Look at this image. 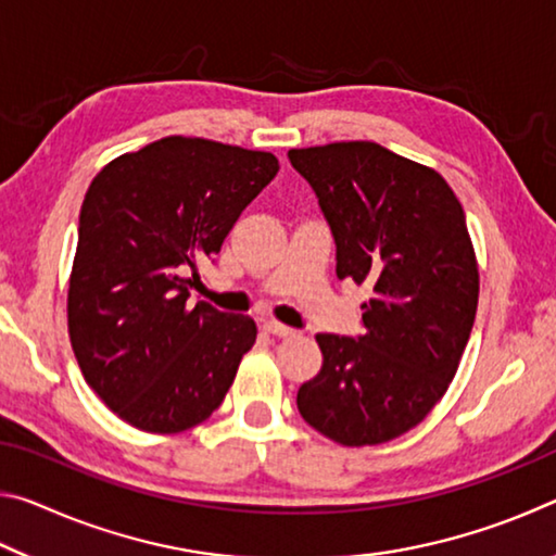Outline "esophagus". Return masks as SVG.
<instances>
[{"instance_id":"obj_1","label":"esophagus","mask_w":556,"mask_h":556,"mask_svg":"<svg viewBox=\"0 0 556 556\" xmlns=\"http://www.w3.org/2000/svg\"><path fill=\"white\" fill-rule=\"evenodd\" d=\"M265 331H267L269 336H277V338H289V336L296 333L294 328H289V326H285V324H277V321H265Z\"/></svg>"}]
</instances>
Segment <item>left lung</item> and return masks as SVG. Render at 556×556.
I'll return each mask as SVG.
<instances>
[{
	"mask_svg": "<svg viewBox=\"0 0 556 556\" xmlns=\"http://www.w3.org/2000/svg\"><path fill=\"white\" fill-rule=\"evenodd\" d=\"M336 242V275L372 287L363 333H318L321 372L296 407L343 446L417 427L458 370L478 306L466 215L431 168L375 142L291 149Z\"/></svg>",
	"mask_w": 556,
	"mask_h": 556,
	"instance_id": "obj_1",
	"label": "left lung"
}]
</instances>
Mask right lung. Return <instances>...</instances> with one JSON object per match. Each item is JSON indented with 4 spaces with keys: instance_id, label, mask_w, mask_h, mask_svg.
<instances>
[{
    "instance_id": "1",
    "label": "right lung",
    "mask_w": 556,
    "mask_h": 556,
    "mask_svg": "<svg viewBox=\"0 0 556 556\" xmlns=\"http://www.w3.org/2000/svg\"><path fill=\"white\" fill-rule=\"evenodd\" d=\"M277 172L275 154L164 137L92 178L68 331L88 384L127 425L176 434L220 407L257 326L205 301L191 308L188 287Z\"/></svg>"
}]
</instances>
